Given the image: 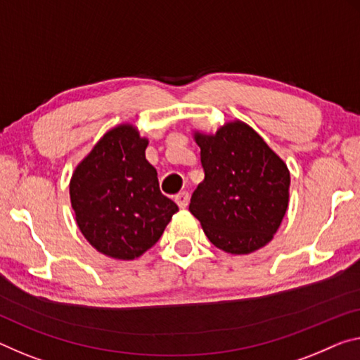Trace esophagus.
Returning <instances> with one entry per match:
<instances>
[{"mask_svg": "<svg viewBox=\"0 0 360 360\" xmlns=\"http://www.w3.org/2000/svg\"><path fill=\"white\" fill-rule=\"evenodd\" d=\"M189 198H191L189 192H179L178 195L174 197V200H176V203H178L179 208H186L187 205H189Z\"/></svg>", "mask_w": 360, "mask_h": 360, "instance_id": "esophagus-1", "label": "esophagus"}]
</instances>
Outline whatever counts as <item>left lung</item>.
Listing matches in <instances>:
<instances>
[{"mask_svg": "<svg viewBox=\"0 0 360 360\" xmlns=\"http://www.w3.org/2000/svg\"><path fill=\"white\" fill-rule=\"evenodd\" d=\"M205 179L189 210L208 240L232 255H248L272 240L288 208L290 171L247 123L231 122L216 134H193Z\"/></svg>", "mask_w": 360, "mask_h": 360, "instance_id": "1", "label": "left lung"}]
</instances>
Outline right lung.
<instances>
[{
  "mask_svg": "<svg viewBox=\"0 0 360 360\" xmlns=\"http://www.w3.org/2000/svg\"><path fill=\"white\" fill-rule=\"evenodd\" d=\"M147 144L133 124H120L102 136L72 174L70 202L79 231L110 258L146 253L178 211L160 192L157 169L146 160Z\"/></svg>",
  "mask_w": 360,
  "mask_h": 360,
  "instance_id": "1",
  "label": "right lung"
}]
</instances>
